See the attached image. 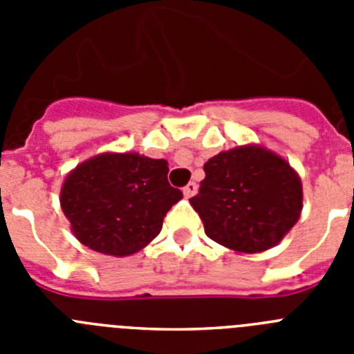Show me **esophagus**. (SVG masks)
Listing matches in <instances>:
<instances>
[{
  "instance_id": "34e87169",
  "label": "esophagus",
  "mask_w": 354,
  "mask_h": 354,
  "mask_svg": "<svg viewBox=\"0 0 354 354\" xmlns=\"http://www.w3.org/2000/svg\"><path fill=\"white\" fill-rule=\"evenodd\" d=\"M196 192H198V186H196V183H189L183 187V193L186 198H192V196H195Z\"/></svg>"
}]
</instances>
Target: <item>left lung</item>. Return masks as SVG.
<instances>
[{
	"label": "left lung",
	"instance_id": "obj_1",
	"mask_svg": "<svg viewBox=\"0 0 354 354\" xmlns=\"http://www.w3.org/2000/svg\"><path fill=\"white\" fill-rule=\"evenodd\" d=\"M204 171L198 195L189 202L216 243L243 253L264 252L298 221L301 180L270 150L230 149L209 159Z\"/></svg>",
	"mask_w": 354,
	"mask_h": 354
}]
</instances>
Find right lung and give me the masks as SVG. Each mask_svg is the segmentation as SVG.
I'll return each mask as SVG.
<instances>
[{
	"instance_id": "right-lung-1",
	"label": "right lung",
	"mask_w": 354,
	"mask_h": 354,
	"mask_svg": "<svg viewBox=\"0 0 354 354\" xmlns=\"http://www.w3.org/2000/svg\"><path fill=\"white\" fill-rule=\"evenodd\" d=\"M168 162L140 154H101L67 175L60 204L84 246L124 257L161 232L183 193L168 183Z\"/></svg>"
}]
</instances>
